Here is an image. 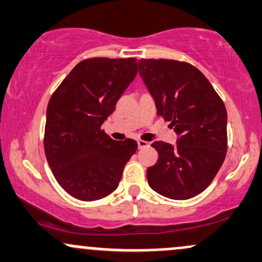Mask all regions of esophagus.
I'll list each match as a JSON object with an SVG mask.
<instances>
[{
    "label": "esophagus",
    "instance_id": "1",
    "mask_svg": "<svg viewBox=\"0 0 262 262\" xmlns=\"http://www.w3.org/2000/svg\"><path fill=\"white\" fill-rule=\"evenodd\" d=\"M146 146H149L148 141H145V140H138V148L143 149V148H146Z\"/></svg>",
    "mask_w": 262,
    "mask_h": 262
}]
</instances>
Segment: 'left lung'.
Returning a JSON list of instances; mask_svg holds the SVG:
<instances>
[{
  "mask_svg": "<svg viewBox=\"0 0 262 262\" xmlns=\"http://www.w3.org/2000/svg\"><path fill=\"white\" fill-rule=\"evenodd\" d=\"M139 75L158 114L179 135L176 145L154 141L159 159L146 170L149 186L171 200L204 191L223 164L228 149L227 110L207 77L185 61L140 59Z\"/></svg>",
  "mask_w": 262,
  "mask_h": 262,
  "instance_id": "obj_1",
  "label": "left lung"
}]
</instances>
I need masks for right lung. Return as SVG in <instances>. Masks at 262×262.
I'll return each mask as SVG.
<instances>
[{
  "instance_id": "obj_1",
  "label": "right lung",
  "mask_w": 262,
  "mask_h": 262,
  "mask_svg": "<svg viewBox=\"0 0 262 262\" xmlns=\"http://www.w3.org/2000/svg\"><path fill=\"white\" fill-rule=\"evenodd\" d=\"M137 73L135 58L85 59L50 97L45 156L56 181L70 196L97 201L118 187L138 144L129 138L111 139L101 127Z\"/></svg>"
}]
</instances>
